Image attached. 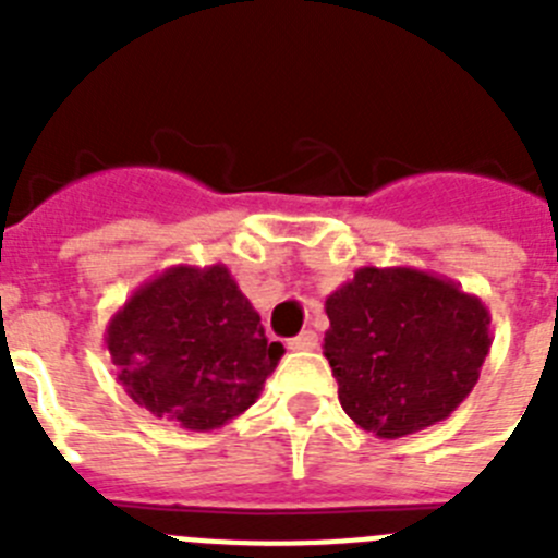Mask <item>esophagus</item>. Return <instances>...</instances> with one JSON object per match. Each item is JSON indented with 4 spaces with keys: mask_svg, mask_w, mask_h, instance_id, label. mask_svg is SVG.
<instances>
[{
    "mask_svg": "<svg viewBox=\"0 0 558 558\" xmlns=\"http://www.w3.org/2000/svg\"><path fill=\"white\" fill-rule=\"evenodd\" d=\"M315 347H318V335L313 329H304L302 335H295V338L288 340V349H293V352H313Z\"/></svg>",
    "mask_w": 558,
    "mask_h": 558,
    "instance_id": "34e87169",
    "label": "esophagus"
}]
</instances>
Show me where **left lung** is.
Instances as JSON below:
<instances>
[{
    "instance_id": "8db88e82",
    "label": "left lung",
    "mask_w": 558,
    "mask_h": 558,
    "mask_svg": "<svg viewBox=\"0 0 558 558\" xmlns=\"http://www.w3.org/2000/svg\"><path fill=\"white\" fill-rule=\"evenodd\" d=\"M324 310V357L340 408L377 438L445 422L475 388L492 347L489 307L411 265H363Z\"/></svg>"
}]
</instances>
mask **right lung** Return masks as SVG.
I'll return each instance as SVG.
<instances>
[{
	"label": "right lung",
	"mask_w": 558,
	"mask_h": 558,
	"mask_svg": "<svg viewBox=\"0 0 558 558\" xmlns=\"http://www.w3.org/2000/svg\"><path fill=\"white\" fill-rule=\"evenodd\" d=\"M106 349L136 405L195 433L248 411L284 354L223 263L172 265L140 284L111 315Z\"/></svg>",
	"instance_id": "obj_1"
}]
</instances>
